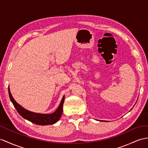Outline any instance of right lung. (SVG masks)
I'll return each mask as SVG.
<instances>
[{
    "label": "right lung",
    "mask_w": 148,
    "mask_h": 148,
    "mask_svg": "<svg viewBox=\"0 0 148 148\" xmlns=\"http://www.w3.org/2000/svg\"><path fill=\"white\" fill-rule=\"evenodd\" d=\"M9 95L10 99L11 100L12 103L14 107L16 108L17 112L19 113L21 116L25 119L30 121L32 123L40 125H51L55 124L60 120L62 116L63 112V106L64 100V96L63 97L62 101L60 102L59 107H58L57 110L52 114H38L29 111L26 109H24L21 107L19 104H18L15 100L12 97L11 93L10 92L9 86Z\"/></svg>",
    "instance_id": "1"
}]
</instances>
